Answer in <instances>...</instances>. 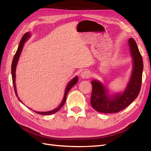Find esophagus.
<instances>
[{"label":"esophagus","mask_w":151,"mask_h":151,"mask_svg":"<svg viewBox=\"0 0 151 151\" xmlns=\"http://www.w3.org/2000/svg\"><path fill=\"white\" fill-rule=\"evenodd\" d=\"M90 76H91L90 72L88 70H84L83 72H82L81 74V77L83 79H88L90 77Z\"/></svg>","instance_id":"obj_1"}]
</instances>
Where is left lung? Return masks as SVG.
I'll list each match as a JSON object with an SVG mask.
<instances>
[{
  "label": "left lung",
  "instance_id": "1",
  "mask_svg": "<svg viewBox=\"0 0 151 151\" xmlns=\"http://www.w3.org/2000/svg\"><path fill=\"white\" fill-rule=\"evenodd\" d=\"M131 55L133 58V70L127 88L122 93L114 94L111 96L108 94V90L102 83L93 81L91 104L96 111L113 113L119 112L133 102L140 93L143 72V60L135 41L129 40Z\"/></svg>",
  "mask_w": 151,
  "mask_h": 151
}]
</instances>
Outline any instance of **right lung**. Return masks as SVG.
<instances>
[{"label":"right lung","mask_w":151,"mask_h":151,"mask_svg":"<svg viewBox=\"0 0 151 151\" xmlns=\"http://www.w3.org/2000/svg\"><path fill=\"white\" fill-rule=\"evenodd\" d=\"M30 36V35L29 33H25L23 36H22L21 41H20V43L19 45V47H18V48L16 51V54L14 55V57L13 58V60H12V66H11V73H12V83H13V85H14V91H15V94L16 95L17 98H18V99L19 100V101L22 103V101L20 100V99L18 98V96L17 94V90H16V65H17V63L18 62V60H19V57H20V55L21 53L22 52V48H23L24 45L25 43V42H26V40H28ZM77 81H78V77L77 76L74 77L69 83H68V85L67 86V88L65 89V94H64V97H63V101H62L61 104L59 105V106L57 107V108H55L52 111H45V112H39V111H34L35 113L40 114V115H51V114H54L56 112H57L59 109H60L62 106L64 104V103H65L66 101V97H67V95L68 93V91H70V89L72 88L73 86H74L76 84H77Z\"/></svg>","instance_id":"right-lung-1"}]
</instances>
